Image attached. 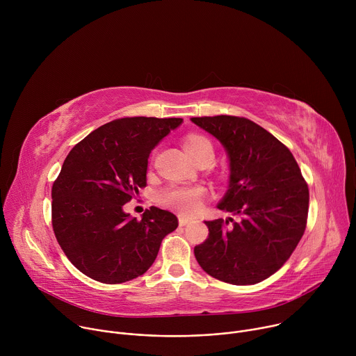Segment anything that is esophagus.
I'll use <instances>...</instances> for the list:
<instances>
[{
	"label": "esophagus",
	"mask_w": 356,
	"mask_h": 356,
	"mask_svg": "<svg viewBox=\"0 0 356 356\" xmlns=\"http://www.w3.org/2000/svg\"><path fill=\"white\" fill-rule=\"evenodd\" d=\"M190 222H191V221H190L188 218H184V217H180V218H179V225H180V227H186V225L190 224Z\"/></svg>",
	"instance_id": "1"
}]
</instances>
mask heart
I'll list each match as a JSON object with an SVG mask.
<instances>
[{
	"label": "heart",
	"instance_id": "b5f03b06",
	"mask_svg": "<svg viewBox=\"0 0 356 356\" xmlns=\"http://www.w3.org/2000/svg\"><path fill=\"white\" fill-rule=\"evenodd\" d=\"M183 145L190 158L194 159V162L204 155L214 156L211 142L202 135H188L184 139ZM204 194V188L200 186H170L161 191L159 201L163 206L177 211L181 216H194L201 210Z\"/></svg>",
	"mask_w": 356,
	"mask_h": 356
}]
</instances>
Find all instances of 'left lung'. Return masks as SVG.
I'll return each mask as SVG.
<instances>
[{"label":"left lung","mask_w":356,"mask_h":356,"mask_svg":"<svg viewBox=\"0 0 356 356\" xmlns=\"http://www.w3.org/2000/svg\"><path fill=\"white\" fill-rule=\"evenodd\" d=\"M229 156V187L220 210L241 221H206L209 238L194 246L202 270L231 284L259 283L291 257L307 225L309 186L286 145L243 117H197ZM232 224L229 225V222Z\"/></svg>","instance_id":"obj_1"}]
</instances>
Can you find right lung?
I'll return each instance as SVG.
<instances>
[{
  "instance_id": "add662e5",
  "label": "right lung",
  "mask_w": 356,
  "mask_h": 356,
  "mask_svg": "<svg viewBox=\"0 0 356 356\" xmlns=\"http://www.w3.org/2000/svg\"><path fill=\"white\" fill-rule=\"evenodd\" d=\"M181 118L125 117L80 140L52 186V227L67 259L86 276L117 284L155 262L177 217L152 206L142 220L122 207L146 186L152 149Z\"/></svg>"
}]
</instances>
